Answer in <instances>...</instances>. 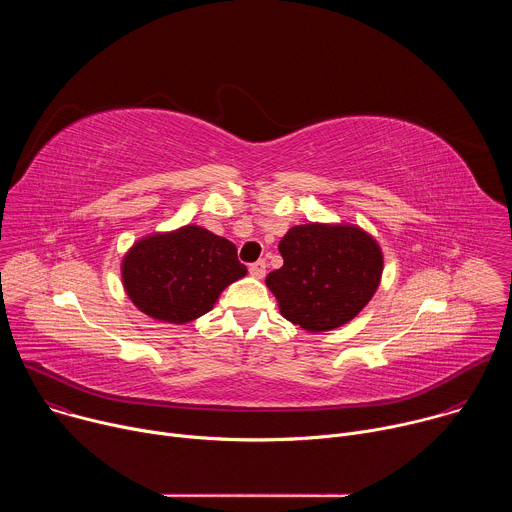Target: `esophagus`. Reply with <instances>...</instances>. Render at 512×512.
I'll list each match as a JSON object with an SVG mask.
<instances>
[{
    "instance_id": "obj_1",
    "label": "esophagus",
    "mask_w": 512,
    "mask_h": 512,
    "mask_svg": "<svg viewBox=\"0 0 512 512\" xmlns=\"http://www.w3.org/2000/svg\"><path fill=\"white\" fill-rule=\"evenodd\" d=\"M265 261H255V263H251L249 265V273H251V277H255V279H263V275H265Z\"/></svg>"
}]
</instances>
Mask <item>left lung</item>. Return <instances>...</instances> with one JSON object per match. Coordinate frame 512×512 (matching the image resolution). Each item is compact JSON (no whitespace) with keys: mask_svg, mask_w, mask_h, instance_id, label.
Instances as JSON below:
<instances>
[{"mask_svg":"<svg viewBox=\"0 0 512 512\" xmlns=\"http://www.w3.org/2000/svg\"><path fill=\"white\" fill-rule=\"evenodd\" d=\"M279 253L283 267L265 283L281 316L312 334L348 324L381 283V245L358 225H296L279 241Z\"/></svg>","mask_w":512,"mask_h":512,"instance_id":"1","label":"left lung"}]
</instances>
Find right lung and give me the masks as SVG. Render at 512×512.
Segmentation results:
<instances>
[{
    "instance_id": "add662e5",
    "label": "right lung",
    "mask_w": 512,
    "mask_h": 512,
    "mask_svg": "<svg viewBox=\"0 0 512 512\" xmlns=\"http://www.w3.org/2000/svg\"><path fill=\"white\" fill-rule=\"evenodd\" d=\"M245 275L237 247L198 225L143 237L121 261L123 287L133 306L168 324L204 316L223 289Z\"/></svg>"
}]
</instances>
